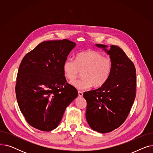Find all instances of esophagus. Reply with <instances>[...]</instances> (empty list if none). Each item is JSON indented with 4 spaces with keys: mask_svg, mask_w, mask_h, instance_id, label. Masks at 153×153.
Segmentation results:
<instances>
[{
    "mask_svg": "<svg viewBox=\"0 0 153 153\" xmlns=\"http://www.w3.org/2000/svg\"><path fill=\"white\" fill-rule=\"evenodd\" d=\"M78 95H79V97H82L83 92H81V91H78Z\"/></svg>",
    "mask_w": 153,
    "mask_h": 153,
    "instance_id": "obj_1",
    "label": "esophagus"
}]
</instances>
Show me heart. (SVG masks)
I'll return each instance as SVG.
<instances>
[{
    "instance_id": "heart-1",
    "label": "heart",
    "mask_w": 153,
    "mask_h": 153,
    "mask_svg": "<svg viewBox=\"0 0 153 153\" xmlns=\"http://www.w3.org/2000/svg\"><path fill=\"white\" fill-rule=\"evenodd\" d=\"M112 70L113 62L110 58L90 50L79 53L75 61L67 59L62 65L64 76L71 82L82 72V78L72 83L79 90H85L92 85L95 88L102 87L109 80Z\"/></svg>"
}]
</instances>
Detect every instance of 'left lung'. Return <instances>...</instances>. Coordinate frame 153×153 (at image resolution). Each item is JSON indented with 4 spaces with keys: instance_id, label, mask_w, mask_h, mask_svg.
I'll list each match as a JSON object with an SVG mask.
<instances>
[{
    "instance_id": "left-lung-1",
    "label": "left lung",
    "mask_w": 153,
    "mask_h": 153,
    "mask_svg": "<svg viewBox=\"0 0 153 153\" xmlns=\"http://www.w3.org/2000/svg\"><path fill=\"white\" fill-rule=\"evenodd\" d=\"M113 62V70L107 83L97 89L85 92V117L90 127L101 133L121 126L129 114L136 96V69L133 62L120 47L96 44Z\"/></svg>"
}]
</instances>
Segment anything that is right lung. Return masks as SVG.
Returning a JSON list of instances; mask_svg holds the SVG:
<instances>
[{
    "label": "right lung",
    "instance_id": "add662e5",
    "mask_svg": "<svg viewBox=\"0 0 153 153\" xmlns=\"http://www.w3.org/2000/svg\"><path fill=\"white\" fill-rule=\"evenodd\" d=\"M74 42L64 39L39 43L21 62L15 87L20 110L31 126L51 131L58 126L66 107L78 95L66 82L62 65Z\"/></svg>",
    "mask_w": 153,
    "mask_h": 153
}]
</instances>
